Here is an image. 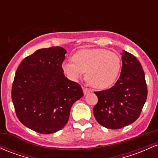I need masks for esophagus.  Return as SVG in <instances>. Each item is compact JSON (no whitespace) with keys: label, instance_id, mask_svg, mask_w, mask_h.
Returning <instances> with one entry per match:
<instances>
[{"label":"esophagus","instance_id":"obj_1","mask_svg":"<svg viewBox=\"0 0 158 158\" xmlns=\"http://www.w3.org/2000/svg\"><path fill=\"white\" fill-rule=\"evenodd\" d=\"M82 89H83V92H84V94L85 95H86V94H88V93H90L91 90L88 89V88H85V87H82Z\"/></svg>","mask_w":158,"mask_h":158}]
</instances>
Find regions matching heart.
Returning <instances> with one entry per match:
<instances>
[{
  "label": "heart",
  "instance_id": "1",
  "mask_svg": "<svg viewBox=\"0 0 158 158\" xmlns=\"http://www.w3.org/2000/svg\"><path fill=\"white\" fill-rule=\"evenodd\" d=\"M72 61L63 64L64 73L73 80H77L85 73L87 82L97 89L111 86L121 70L120 57L106 49L79 50L72 57Z\"/></svg>",
  "mask_w": 158,
  "mask_h": 158
}]
</instances>
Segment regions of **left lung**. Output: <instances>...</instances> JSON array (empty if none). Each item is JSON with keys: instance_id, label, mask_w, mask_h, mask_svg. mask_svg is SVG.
Wrapping results in <instances>:
<instances>
[{"instance_id": "8db88e82", "label": "left lung", "mask_w": 158, "mask_h": 158, "mask_svg": "<svg viewBox=\"0 0 158 158\" xmlns=\"http://www.w3.org/2000/svg\"><path fill=\"white\" fill-rule=\"evenodd\" d=\"M122 70L118 80L110 89L94 92L97 104L96 119L109 129H119L138 119L147 98L145 73L139 61L130 52H122Z\"/></svg>"}]
</instances>
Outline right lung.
Listing matches in <instances>:
<instances>
[{"instance_id": "obj_1", "label": "right lung", "mask_w": 158, "mask_h": 158, "mask_svg": "<svg viewBox=\"0 0 158 158\" xmlns=\"http://www.w3.org/2000/svg\"><path fill=\"white\" fill-rule=\"evenodd\" d=\"M67 51L61 47L38 50L16 70L12 99L23 126L38 133H55L68 123L72 106L83 97L80 85L64 77Z\"/></svg>"}]
</instances>
